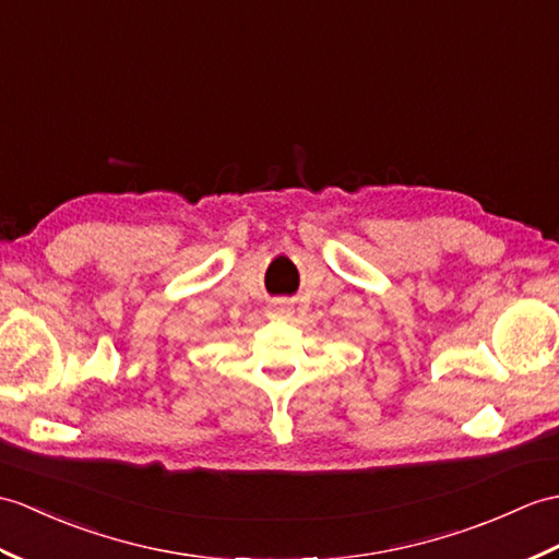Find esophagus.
<instances>
[{"instance_id":"obj_1","label":"esophagus","mask_w":559,"mask_h":559,"mask_svg":"<svg viewBox=\"0 0 559 559\" xmlns=\"http://www.w3.org/2000/svg\"><path fill=\"white\" fill-rule=\"evenodd\" d=\"M276 311H281V314H283V311H285V305H283V302H278V305H276Z\"/></svg>"}]
</instances>
